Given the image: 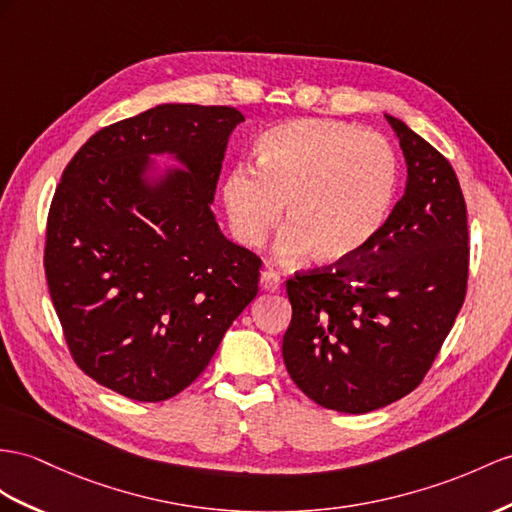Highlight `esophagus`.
Segmentation results:
<instances>
[{"label": "esophagus", "mask_w": 512, "mask_h": 512, "mask_svg": "<svg viewBox=\"0 0 512 512\" xmlns=\"http://www.w3.org/2000/svg\"><path fill=\"white\" fill-rule=\"evenodd\" d=\"M261 287H264V290H268V292L279 290V287H281V277H279V272H277V270H272V268H268V270L261 272Z\"/></svg>", "instance_id": "obj_1"}]
</instances>
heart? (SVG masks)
Returning a JSON list of instances; mask_svg holds the SVG:
<instances>
[{"label":"heart","instance_id":"heart-1","mask_svg":"<svg viewBox=\"0 0 512 512\" xmlns=\"http://www.w3.org/2000/svg\"><path fill=\"white\" fill-rule=\"evenodd\" d=\"M255 166L238 164L220 196L233 238L261 246L283 218L277 253L296 259L311 248L322 261L357 255L378 233L396 194L398 160L376 131L296 119L266 129L255 142Z\"/></svg>","mask_w":512,"mask_h":512}]
</instances>
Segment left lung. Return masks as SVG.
<instances>
[{"label": "left lung", "mask_w": 512, "mask_h": 512, "mask_svg": "<svg viewBox=\"0 0 512 512\" xmlns=\"http://www.w3.org/2000/svg\"><path fill=\"white\" fill-rule=\"evenodd\" d=\"M385 119L406 157L402 199L357 255L285 283V368L307 398L350 415L419 387L467 294V205L454 168L402 121Z\"/></svg>", "instance_id": "1"}]
</instances>
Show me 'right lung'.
I'll list each match as a JSON object with an SVG mask.
<instances>
[{"label":"right lung","mask_w":512,"mask_h":512,"mask_svg":"<svg viewBox=\"0 0 512 512\" xmlns=\"http://www.w3.org/2000/svg\"><path fill=\"white\" fill-rule=\"evenodd\" d=\"M240 110L166 103L90 136L62 173L45 233V277L73 361L99 385L162 402L192 385L257 296L261 259L212 212ZM188 174L147 189L149 152Z\"/></svg>","instance_id":"add662e5"}]
</instances>
